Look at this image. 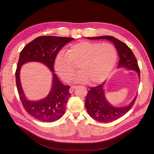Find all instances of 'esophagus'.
Segmentation results:
<instances>
[{"mask_svg": "<svg viewBox=\"0 0 154 154\" xmlns=\"http://www.w3.org/2000/svg\"><path fill=\"white\" fill-rule=\"evenodd\" d=\"M76 87V86L75 85H74V86H72L71 87H70V88L69 89V92L70 93H72L73 92V91H74V88Z\"/></svg>", "mask_w": 154, "mask_h": 154, "instance_id": "34e87169", "label": "esophagus"}]
</instances>
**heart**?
<instances>
[{
	"label": "heart",
	"mask_w": 154,
	"mask_h": 154,
	"mask_svg": "<svg viewBox=\"0 0 154 154\" xmlns=\"http://www.w3.org/2000/svg\"><path fill=\"white\" fill-rule=\"evenodd\" d=\"M117 54L114 46L109 43L83 41L72 45L69 52H60L54 61V69L60 78L69 82L76 72V66L81 70L74 77L75 82L94 84L106 80L114 68Z\"/></svg>",
	"instance_id": "obj_1"
}]
</instances>
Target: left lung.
Listing matches in <instances>:
<instances>
[{
  "label": "left lung",
  "mask_w": 154,
  "mask_h": 154,
  "mask_svg": "<svg viewBox=\"0 0 154 154\" xmlns=\"http://www.w3.org/2000/svg\"><path fill=\"white\" fill-rule=\"evenodd\" d=\"M88 39H107L115 45L119 55L118 67H125L135 70L138 73L140 79V69L137 59L131 49L125 43L113 36H100L87 37ZM104 82L98 86L90 88L88 92L85 106L89 116L100 122H110L125 115L130 110L135 102L137 96L128 106L124 107H115L111 106L105 97Z\"/></svg>",
  "instance_id": "left-lung-1"
}]
</instances>
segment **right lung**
Here are the masks:
<instances>
[{
    "instance_id": "add662e5",
    "label": "right lung",
    "mask_w": 154,
    "mask_h": 154,
    "mask_svg": "<svg viewBox=\"0 0 154 154\" xmlns=\"http://www.w3.org/2000/svg\"><path fill=\"white\" fill-rule=\"evenodd\" d=\"M74 40L70 37L40 36L27 44L20 52L15 72L16 85L19 98L26 112L37 120L52 122L60 119L65 113L67 101L71 95L69 85L62 84L54 74V61L61 48ZM29 61L44 63L53 74L52 89L46 97L38 101L26 100L20 84V70L23 64Z\"/></svg>"
}]
</instances>
